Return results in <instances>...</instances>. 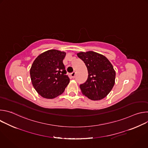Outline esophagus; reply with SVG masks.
Returning a JSON list of instances; mask_svg holds the SVG:
<instances>
[{"mask_svg": "<svg viewBox=\"0 0 148 148\" xmlns=\"http://www.w3.org/2000/svg\"><path fill=\"white\" fill-rule=\"evenodd\" d=\"M71 77H72L73 78H75V71L73 72V73L71 74Z\"/></svg>", "mask_w": 148, "mask_h": 148, "instance_id": "esophagus-1", "label": "esophagus"}]
</instances>
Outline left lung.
<instances>
[{
    "mask_svg": "<svg viewBox=\"0 0 148 148\" xmlns=\"http://www.w3.org/2000/svg\"><path fill=\"white\" fill-rule=\"evenodd\" d=\"M77 56L85 63L88 73L87 81L79 86L82 94L94 101L107 97L114 86L116 75L110 61L92 51L79 52Z\"/></svg>",
    "mask_w": 148,
    "mask_h": 148,
    "instance_id": "1",
    "label": "left lung"
}]
</instances>
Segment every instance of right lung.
<instances>
[{
	"label": "right lung",
	"instance_id": "add662e5",
	"mask_svg": "<svg viewBox=\"0 0 148 148\" xmlns=\"http://www.w3.org/2000/svg\"><path fill=\"white\" fill-rule=\"evenodd\" d=\"M66 52L49 50L40 54L30 70L33 86L43 98L53 99L61 95L70 82L62 61Z\"/></svg>",
	"mask_w": 148,
	"mask_h": 148
}]
</instances>
